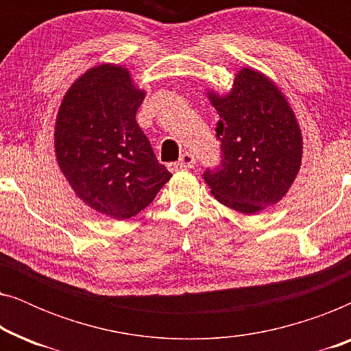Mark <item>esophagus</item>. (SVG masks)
<instances>
[{
	"instance_id": "obj_1",
	"label": "esophagus",
	"mask_w": 351,
	"mask_h": 351,
	"mask_svg": "<svg viewBox=\"0 0 351 351\" xmlns=\"http://www.w3.org/2000/svg\"><path fill=\"white\" fill-rule=\"evenodd\" d=\"M195 156L191 155V153H184V155L180 156V160L176 162V165H171V169L172 171H177V169H191V167L195 166Z\"/></svg>"
}]
</instances>
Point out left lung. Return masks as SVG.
<instances>
[{
    "instance_id": "left-lung-1",
    "label": "left lung",
    "mask_w": 351,
    "mask_h": 351,
    "mask_svg": "<svg viewBox=\"0 0 351 351\" xmlns=\"http://www.w3.org/2000/svg\"><path fill=\"white\" fill-rule=\"evenodd\" d=\"M219 113L222 161L203 179L215 199L256 214L287 193L302 162V134L280 89L252 69L237 73L230 94L209 93Z\"/></svg>"
}]
</instances>
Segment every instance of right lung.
Wrapping results in <instances>:
<instances>
[{"mask_svg":"<svg viewBox=\"0 0 351 351\" xmlns=\"http://www.w3.org/2000/svg\"><path fill=\"white\" fill-rule=\"evenodd\" d=\"M143 99L126 69L104 64L71 84L56 119L65 179L86 204L117 220L145 209L172 177L136 121Z\"/></svg>","mask_w":351,"mask_h":351,"instance_id":"right-lung-1","label":"right lung"}]
</instances>
